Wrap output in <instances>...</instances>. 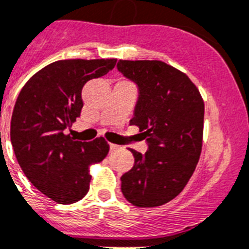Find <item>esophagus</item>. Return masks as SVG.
I'll return each instance as SVG.
<instances>
[{"label":"esophagus","instance_id":"1","mask_svg":"<svg viewBox=\"0 0 249 249\" xmlns=\"http://www.w3.org/2000/svg\"><path fill=\"white\" fill-rule=\"evenodd\" d=\"M120 147V146H117V145H114V143H109V148L112 151H114V150H117V148Z\"/></svg>","mask_w":249,"mask_h":249}]
</instances>
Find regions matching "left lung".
Here are the masks:
<instances>
[{"label":"left lung","instance_id":"left-lung-1","mask_svg":"<svg viewBox=\"0 0 249 249\" xmlns=\"http://www.w3.org/2000/svg\"><path fill=\"white\" fill-rule=\"evenodd\" d=\"M117 69L137 86L131 124L147 142L129 148L135 165L121 178L123 195L139 208L160 207L182 191L203 145L204 102L186 74L160 60H120Z\"/></svg>","mask_w":249,"mask_h":249}]
</instances>
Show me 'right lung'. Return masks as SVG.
<instances>
[{"label":"right lung","mask_w":249,"mask_h":249,"mask_svg":"<svg viewBox=\"0 0 249 249\" xmlns=\"http://www.w3.org/2000/svg\"><path fill=\"white\" fill-rule=\"evenodd\" d=\"M116 61H55L31 76L18 94L10 131L15 155L30 182L56 203L73 204L86 196L89 166L109 151L103 137L75 141L67 129L80 116L84 84L107 74Z\"/></svg>","instance_id":"right-lung-1"}]
</instances>
